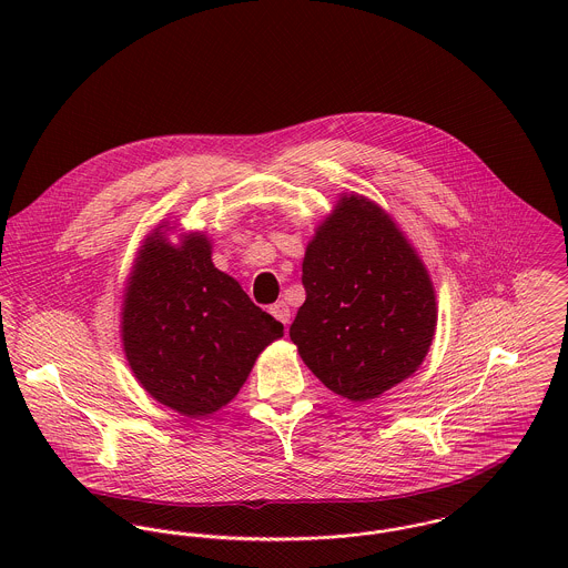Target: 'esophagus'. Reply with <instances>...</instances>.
Returning <instances> with one entry per match:
<instances>
[{"label":"esophagus","instance_id":"34e87169","mask_svg":"<svg viewBox=\"0 0 568 568\" xmlns=\"http://www.w3.org/2000/svg\"><path fill=\"white\" fill-rule=\"evenodd\" d=\"M271 315L284 325L291 322V308H288V304H286V302H277V304H273V306H271Z\"/></svg>","mask_w":568,"mask_h":568}]
</instances>
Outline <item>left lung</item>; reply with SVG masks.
Instances as JSON below:
<instances>
[{
    "mask_svg": "<svg viewBox=\"0 0 568 568\" xmlns=\"http://www.w3.org/2000/svg\"><path fill=\"white\" fill-rule=\"evenodd\" d=\"M302 284L291 341L329 392L374 400L422 365L437 325L433 282L376 203L341 196L306 246Z\"/></svg>",
    "mask_w": 568,
    "mask_h": 568,
    "instance_id": "obj_1",
    "label": "left lung"
}]
</instances>
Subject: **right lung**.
Here are the masks:
<instances>
[{
	"label": "right lung",
	"mask_w": 568,
	"mask_h": 568,
	"mask_svg": "<svg viewBox=\"0 0 568 568\" xmlns=\"http://www.w3.org/2000/svg\"><path fill=\"white\" fill-rule=\"evenodd\" d=\"M284 325L212 262L205 234L170 244L158 227L140 248L122 304V343L140 385L187 417L236 398L257 354Z\"/></svg>",
	"instance_id": "add662e5"
}]
</instances>
